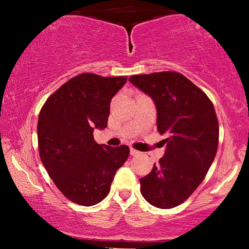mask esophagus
<instances>
[{
  "mask_svg": "<svg viewBox=\"0 0 249 249\" xmlns=\"http://www.w3.org/2000/svg\"><path fill=\"white\" fill-rule=\"evenodd\" d=\"M138 154H140V151L136 150V149H134V148H130V155H132V156H136V155H138Z\"/></svg>",
  "mask_w": 249,
  "mask_h": 249,
  "instance_id": "34e87169",
  "label": "esophagus"
}]
</instances>
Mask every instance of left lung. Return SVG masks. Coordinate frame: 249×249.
Here are the masks:
<instances>
[{
    "label": "left lung",
    "mask_w": 249,
    "mask_h": 249,
    "mask_svg": "<svg viewBox=\"0 0 249 249\" xmlns=\"http://www.w3.org/2000/svg\"><path fill=\"white\" fill-rule=\"evenodd\" d=\"M128 81L154 100L157 129L167 135L165 156L140 179L141 192L156 208H175L196 191L215 158V109L200 88L177 71L132 75Z\"/></svg>",
    "instance_id": "1"
}]
</instances>
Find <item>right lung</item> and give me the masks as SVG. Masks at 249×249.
Masks as SVG:
<instances>
[{
	"label": "right lung",
	"instance_id": "obj_1",
	"mask_svg": "<svg viewBox=\"0 0 249 249\" xmlns=\"http://www.w3.org/2000/svg\"><path fill=\"white\" fill-rule=\"evenodd\" d=\"M127 78L81 73L49 96L37 124L38 150L56 187L74 203L91 206L104 200L129 147L99 145L95 127L107 126L109 103Z\"/></svg>",
	"mask_w": 249,
	"mask_h": 249
}]
</instances>
